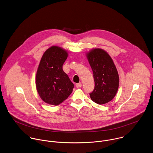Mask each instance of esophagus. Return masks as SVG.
<instances>
[{"instance_id": "1", "label": "esophagus", "mask_w": 153, "mask_h": 153, "mask_svg": "<svg viewBox=\"0 0 153 153\" xmlns=\"http://www.w3.org/2000/svg\"><path fill=\"white\" fill-rule=\"evenodd\" d=\"M82 86V85L81 83H76V88H80Z\"/></svg>"}]
</instances>
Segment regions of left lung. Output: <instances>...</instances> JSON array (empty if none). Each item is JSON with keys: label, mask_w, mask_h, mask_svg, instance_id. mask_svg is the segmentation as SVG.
I'll use <instances>...</instances> for the list:
<instances>
[{"label": "left lung", "mask_w": 153, "mask_h": 153, "mask_svg": "<svg viewBox=\"0 0 153 153\" xmlns=\"http://www.w3.org/2000/svg\"><path fill=\"white\" fill-rule=\"evenodd\" d=\"M86 55L95 82L91 98L98 104H106L114 98L118 91L119 76L116 65L109 54L102 49H92Z\"/></svg>", "instance_id": "1"}]
</instances>
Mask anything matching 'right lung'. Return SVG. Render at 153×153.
Listing matches in <instances>:
<instances>
[{"instance_id":"obj_1","label":"right lung","mask_w":153,"mask_h":153,"mask_svg":"<svg viewBox=\"0 0 153 153\" xmlns=\"http://www.w3.org/2000/svg\"><path fill=\"white\" fill-rule=\"evenodd\" d=\"M68 57L64 49L52 46L43 53L36 76V86L40 98L46 103L58 105L73 92L74 85L62 70Z\"/></svg>"}]
</instances>
